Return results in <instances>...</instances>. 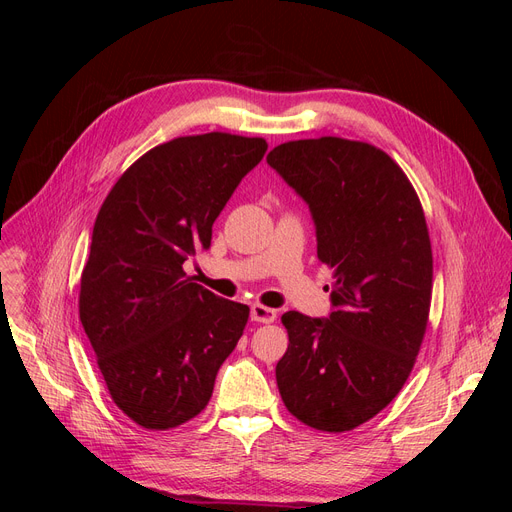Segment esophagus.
Segmentation results:
<instances>
[{"label": "esophagus", "mask_w": 512, "mask_h": 512, "mask_svg": "<svg viewBox=\"0 0 512 512\" xmlns=\"http://www.w3.org/2000/svg\"><path fill=\"white\" fill-rule=\"evenodd\" d=\"M250 316L254 322H262V324H271L275 318H277V312L271 307H265L260 303H254L252 309H250Z\"/></svg>", "instance_id": "obj_1"}]
</instances>
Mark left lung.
Returning <instances> with one entry per match:
<instances>
[{"label": "left lung", "instance_id": "1", "mask_svg": "<svg viewBox=\"0 0 512 512\" xmlns=\"http://www.w3.org/2000/svg\"><path fill=\"white\" fill-rule=\"evenodd\" d=\"M269 166L312 213L318 260L333 269L331 312L282 316L288 350L275 367L290 414L350 431L401 391L431 303V243L408 177L374 145L337 136L275 147Z\"/></svg>", "mask_w": 512, "mask_h": 512}]
</instances>
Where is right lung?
<instances>
[{"label": "right lung", "mask_w": 512, "mask_h": 512, "mask_svg": "<svg viewBox=\"0 0 512 512\" xmlns=\"http://www.w3.org/2000/svg\"><path fill=\"white\" fill-rule=\"evenodd\" d=\"M267 141L224 132L147 151L98 213L79 312L117 408L145 429L190 421L213 393L250 307L218 297L183 262L211 247V228Z\"/></svg>", "instance_id": "add662e5"}]
</instances>
